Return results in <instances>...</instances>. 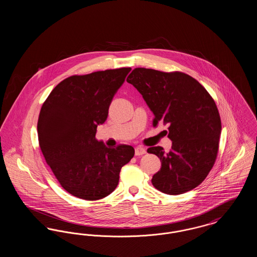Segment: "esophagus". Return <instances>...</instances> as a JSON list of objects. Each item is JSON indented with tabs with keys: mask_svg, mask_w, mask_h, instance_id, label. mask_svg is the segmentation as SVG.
Instances as JSON below:
<instances>
[{
	"mask_svg": "<svg viewBox=\"0 0 257 257\" xmlns=\"http://www.w3.org/2000/svg\"><path fill=\"white\" fill-rule=\"evenodd\" d=\"M146 153H147V150H146V148H144L143 147H137L136 149H135L136 156H142V155H144Z\"/></svg>",
	"mask_w": 257,
	"mask_h": 257,
	"instance_id": "obj_1",
	"label": "esophagus"
}]
</instances>
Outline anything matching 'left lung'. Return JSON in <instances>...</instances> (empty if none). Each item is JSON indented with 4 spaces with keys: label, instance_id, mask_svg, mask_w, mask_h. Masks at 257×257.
<instances>
[{
    "label": "left lung",
    "instance_id": "8db88e82",
    "mask_svg": "<svg viewBox=\"0 0 257 257\" xmlns=\"http://www.w3.org/2000/svg\"><path fill=\"white\" fill-rule=\"evenodd\" d=\"M138 89L154 114L153 126L169 124L171 150L149 147L161 160L151 179L167 195H181L201 183L218 155L221 122L214 99L193 77L182 72L135 68L126 80Z\"/></svg>",
    "mask_w": 257,
    "mask_h": 257
}]
</instances>
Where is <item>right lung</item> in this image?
I'll list each match as a JSON object with an SVG mask.
<instances>
[{"mask_svg": "<svg viewBox=\"0 0 257 257\" xmlns=\"http://www.w3.org/2000/svg\"><path fill=\"white\" fill-rule=\"evenodd\" d=\"M130 71L123 67L68 77L41 107L39 147L61 187L72 196L86 200L109 196L118 184L121 168L134 157L131 146L108 148L95 138Z\"/></svg>", "mask_w": 257, "mask_h": 257, "instance_id": "obj_1", "label": "right lung"}]
</instances>
